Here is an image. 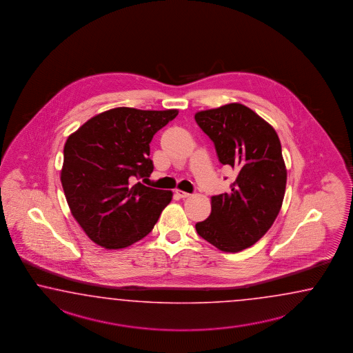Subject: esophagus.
<instances>
[{
  "label": "esophagus",
  "mask_w": 353,
  "mask_h": 353,
  "mask_svg": "<svg viewBox=\"0 0 353 353\" xmlns=\"http://www.w3.org/2000/svg\"><path fill=\"white\" fill-rule=\"evenodd\" d=\"M176 195L179 196V198H189L190 195L191 194H189V192H186V191H182V190H176Z\"/></svg>",
  "instance_id": "esophagus-1"
}]
</instances>
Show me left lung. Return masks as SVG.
Listing matches in <instances>:
<instances>
[{
	"label": "left lung",
	"mask_w": 353,
	"mask_h": 353,
	"mask_svg": "<svg viewBox=\"0 0 353 353\" xmlns=\"http://www.w3.org/2000/svg\"><path fill=\"white\" fill-rule=\"evenodd\" d=\"M195 121L214 143L219 162L237 173L231 192L212 196V213L195 228L216 249L239 252L268 232L282 207L287 170L281 141L243 104L200 111Z\"/></svg>",
	"instance_id": "8db88e82"
}]
</instances>
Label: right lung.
<instances>
[{
	"mask_svg": "<svg viewBox=\"0 0 353 353\" xmlns=\"http://www.w3.org/2000/svg\"><path fill=\"white\" fill-rule=\"evenodd\" d=\"M179 114L119 107L99 113L71 134L63 148L61 183L71 214L104 249L144 239L172 200V191L132 185L149 177L150 141Z\"/></svg>",
	"mask_w": 353,
	"mask_h": 353,
	"instance_id": "1",
	"label": "right lung"
}]
</instances>
